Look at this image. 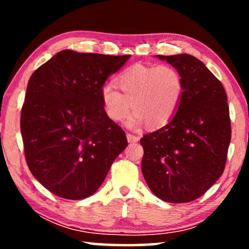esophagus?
Here are the masks:
<instances>
[{"label":"esophagus","instance_id":"34e87169","mask_svg":"<svg viewBox=\"0 0 249 249\" xmlns=\"http://www.w3.org/2000/svg\"><path fill=\"white\" fill-rule=\"evenodd\" d=\"M127 139L129 142H137L139 141V137L138 136H135V135H131V134H127Z\"/></svg>","mask_w":249,"mask_h":249}]
</instances>
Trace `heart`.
<instances>
[{
    "label": "heart",
    "instance_id": "1",
    "mask_svg": "<svg viewBox=\"0 0 249 249\" xmlns=\"http://www.w3.org/2000/svg\"><path fill=\"white\" fill-rule=\"evenodd\" d=\"M121 91L113 85L102 87L105 111L113 121L128 120L130 128L145 122L148 128H159L171 120L181 103L185 84L178 69L169 64H136L117 78Z\"/></svg>",
    "mask_w": 249,
    "mask_h": 249
}]
</instances>
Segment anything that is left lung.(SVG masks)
I'll use <instances>...</instances> for the list:
<instances>
[{
	"label": "left lung",
	"instance_id": "8db88e82",
	"mask_svg": "<svg viewBox=\"0 0 249 249\" xmlns=\"http://www.w3.org/2000/svg\"><path fill=\"white\" fill-rule=\"evenodd\" d=\"M156 56L179 70L185 91L171 120L141 139L142 172L160 199L188 203L204 195L226 166L231 139L227 94L195 56Z\"/></svg>",
	"mask_w": 249,
	"mask_h": 249
}]
</instances>
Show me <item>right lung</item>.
<instances>
[{
    "label": "right lung",
    "mask_w": 249,
    "mask_h": 249,
    "mask_svg": "<svg viewBox=\"0 0 249 249\" xmlns=\"http://www.w3.org/2000/svg\"><path fill=\"white\" fill-rule=\"evenodd\" d=\"M129 57L63 50L30 77L20 119L26 162L54 195L91 196L128 146L101 91Z\"/></svg>",
    "instance_id": "1"
}]
</instances>
